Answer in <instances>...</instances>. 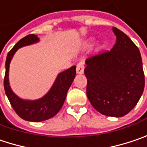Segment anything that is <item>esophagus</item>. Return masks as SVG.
<instances>
[{"label": "esophagus", "instance_id": "34e87169", "mask_svg": "<svg viewBox=\"0 0 147 147\" xmlns=\"http://www.w3.org/2000/svg\"><path fill=\"white\" fill-rule=\"evenodd\" d=\"M84 63L83 61L79 62L77 65H76V72L77 74H83L84 73Z\"/></svg>", "mask_w": 147, "mask_h": 147}]
</instances>
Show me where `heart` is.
Here are the masks:
<instances>
[{
	"label": "heart",
	"instance_id": "heart-1",
	"mask_svg": "<svg viewBox=\"0 0 147 147\" xmlns=\"http://www.w3.org/2000/svg\"><path fill=\"white\" fill-rule=\"evenodd\" d=\"M91 40H88V41H87V43H86V45H87V46H90V45H91Z\"/></svg>",
	"mask_w": 147,
	"mask_h": 147
}]
</instances>
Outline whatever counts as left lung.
I'll use <instances>...</instances> for the list:
<instances>
[{"instance_id": "8db88e82", "label": "left lung", "mask_w": 147, "mask_h": 147, "mask_svg": "<svg viewBox=\"0 0 147 147\" xmlns=\"http://www.w3.org/2000/svg\"><path fill=\"white\" fill-rule=\"evenodd\" d=\"M117 42L111 51L86 61V95L100 114L121 117L133 109L142 95L145 76L138 47L124 32L112 27Z\"/></svg>"}]
</instances>
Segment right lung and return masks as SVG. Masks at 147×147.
Masks as SVG:
<instances>
[{"label":"right lung","instance_id":"right-lung-1","mask_svg":"<svg viewBox=\"0 0 147 147\" xmlns=\"http://www.w3.org/2000/svg\"><path fill=\"white\" fill-rule=\"evenodd\" d=\"M39 41L40 39L36 35L31 34L25 36L20 40L9 51L5 61L4 88L6 96L16 114L23 120L32 122H40L48 120L56 116L59 112L64 104L67 91L71 86L76 73V65L60 72L57 75L50 90L39 99H22L14 93L9 82L10 63L14 55L18 49L36 44Z\"/></svg>","mask_w":147,"mask_h":147}]
</instances>
